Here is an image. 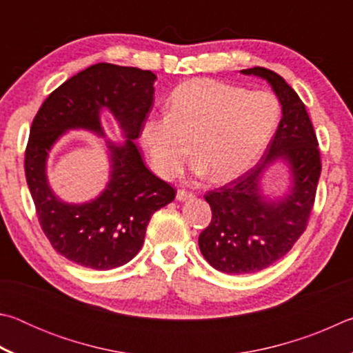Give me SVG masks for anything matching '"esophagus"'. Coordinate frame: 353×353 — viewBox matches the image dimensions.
<instances>
[{"instance_id":"1","label":"esophagus","mask_w":353,"mask_h":353,"mask_svg":"<svg viewBox=\"0 0 353 353\" xmlns=\"http://www.w3.org/2000/svg\"><path fill=\"white\" fill-rule=\"evenodd\" d=\"M193 198H194V194L190 193V191H185V190H179L177 194H176V199L181 201V202L188 201V199H193Z\"/></svg>"}]
</instances>
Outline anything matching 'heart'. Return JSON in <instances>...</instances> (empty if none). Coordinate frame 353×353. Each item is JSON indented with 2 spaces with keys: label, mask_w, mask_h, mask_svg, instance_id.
Returning <instances> with one entry per match:
<instances>
[{
  "label": "heart",
  "mask_w": 353,
  "mask_h": 353,
  "mask_svg": "<svg viewBox=\"0 0 353 353\" xmlns=\"http://www.w3.org/2000/svg\"><path fill=\"white\" fill-rule=\"evenodd\" d=\"M280 103L270 92H249L214 79H191L174 88L170 112L149 115L140 141L159 176L181 172L190 152L193 171L225 182L246 172L276 132Z\"/></svg>",
  "instance_id": "obj_1"
}]
</instances>
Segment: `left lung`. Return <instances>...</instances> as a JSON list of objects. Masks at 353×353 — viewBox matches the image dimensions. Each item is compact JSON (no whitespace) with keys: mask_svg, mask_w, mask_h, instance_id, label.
Masks as SVG:
<instances>
[{"mask_svg":"<svg viewBox=\"0 0 353 353\" xmlns=\"http://www.w3.org/2000/svg\"><path fill=\"white\" fill-rule=\"evenodd\" d=\"M241 73L270 83L282 119L254 168L205 194L212 223L199 235V249L214 270L225 274L259 272L290 252L305 230L321 176L318 139L297 93L268 68ZM277 161L289 168L290 183L282 195L271 196L262 190V177Z\"/></svg>","mask_w":353,"mask_h":353,"instance_id":"8db88e82","label":"left lung"}]
</instances>
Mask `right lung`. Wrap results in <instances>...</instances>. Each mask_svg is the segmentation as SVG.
Returning <instances> with one entry per match:
<instances>
[{
    "label": "right lung",
    "mask_w": 353,
    "mask_h": 353,
    "mask_svg": "<svg viewBox=\"0 0 353 353\" xmlns=\"http://www.w3.org/2000/svg\"><path fill=\"white\" fill-rule=\"evenodd\" d=\"M152 71L97 63L65 81L35 115L25 154V172L41 229L70 261L97 271L115 270L139 254L152 213L168 205L174 188L154 176L134 143L154 103ZM119 123L125 141L105 138L100 112ZM68 130H88L106 139L111 171L106 188L81 205L52 191L46 163L52 146Z\"/></svg>",
    "instance_id": "right-lung-1"
}]
</instances>
